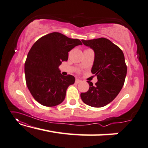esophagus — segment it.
Returning a JSON list of instances; mask_svg holds the SVG:
<instances>
[{
    "mask_svg": "<svg viewBox=\"0 0 148 148\" xmlns=\"http://www.w3.org/2000/svg\"><path fill=\"white\" fill-rule=\"evenodd\" d=\"M75 82H76V84H79V83H80L82 81L80 80H79V79H76V81Z\"/></svg>",
    "mask_w": 148,
    "mask_h": 148,
    "instance_id": "esophagus-1",
    "label": "esophagus"
}]
</instances>
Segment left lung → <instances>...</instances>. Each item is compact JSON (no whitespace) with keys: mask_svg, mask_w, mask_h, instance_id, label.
Returning <instances> with one entry per match:
<instances>
[{"mask_svg":"<svg viewBox=\"0 0 148 148\" xmlns=\"http://www.w3.org/2000/svg\"><path fill=\"white\" fill-rule=\"evenodd\" d=\"M94 52V61L91 72L98 82L88 81L90 88L81 93L82 100L90 106L101 108L108 104L120 93L127 74L124 55L118 46L105 38L82 40Z\"/></svg>","mask_w":148,"mask_h":148,"instance_id":"8db88e82","label":"left lung"}]
</instances>
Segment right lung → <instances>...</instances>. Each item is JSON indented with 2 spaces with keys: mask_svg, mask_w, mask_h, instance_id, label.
I'll use <instances>...</instances> for the list:
<instances>
[{
  "mask_svg": "<svg viewBox=\"0 0 148 148\" xmlns=\"http://www.w3.org/2000/svg\"><path fill=\"white\" fill-rule=\"evenodd\" d=\"M82 45L80 40L59 32L46 34L33 45L25 64L26 82L33 98L40 104L52 107L64 100L67 88L74 84L75 78L64 76L58 67L68 60V52Z\"/></svg>",
  "mask_w": 148,
  "mask_h": 148,
  "instance_id": "right-lung-1",
  "label": "right lung"
}]
</instances>
